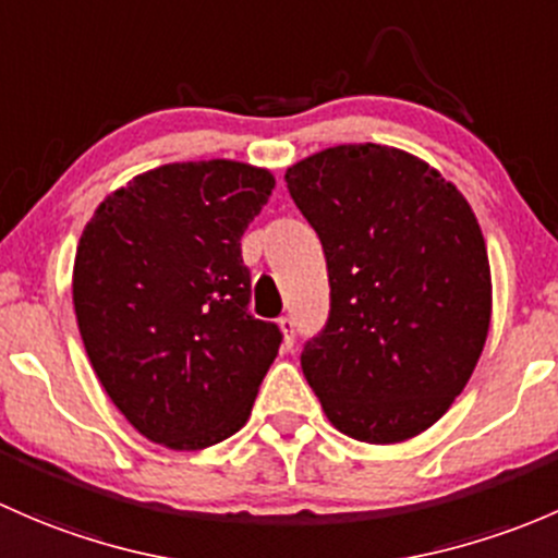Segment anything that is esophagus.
<instances>
[{
	"label": "esophagus",
	"instance_id": "esophagus-1",
	"mask_svg": "<svg viewBox=\"0 0 558 558\" xmlns=\"http://www.w3.org/2000/svg\"><path fill=\"white\" fill-rule=\"evenodd\" d=\"M279 327H281V332H284V341H281V347L292 349V343H295V319H292L290 314H284V317H279Z\"/></svg>",
	"mask_w": 558,
	"mask_h": 558
}]
</instances>
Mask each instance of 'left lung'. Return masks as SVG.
Returning <instances> with one entry per match:
<instances>
[{
	"label": "left lung",
	"mask_w": 558,
	"mask_h": 558,
	"mask_svg": "<svg viewBox=\"0 0 558 558\" xmlns=\"http://www.w3.org/2000/svg\"><path fill=\"white\" fill-rule=\"evenodd\" d=\"M330 279L301 367L327 418L365 444L433 427L468 384L492 317V271L462 193L424 160L341 145L284 174Z\"/></svg>",
	"instance_id": "obj_1"
}]
</instances>
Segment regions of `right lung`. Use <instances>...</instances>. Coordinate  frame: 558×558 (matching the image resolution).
<instances>
[{
    "label": "right lung",
    "instance_id": "obj_1",
    "mask_svg": "<svg viewBox=\"0 0 558 558\" xmlns=\"http://www.w3.org/2000/svg\"><path fill=\"white\" fill-rule=\"evenodd\" d=\"M274 191L236 160L169 163L101 201L74 257L80 336L101 387L153 444L195 451L244 427L279 352L250 314L241 236Z\"/></svg>",
    "mask_w": 558,
    "mask_h": 558
}]
</instances>
